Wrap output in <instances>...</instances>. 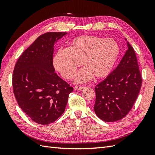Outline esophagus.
<instances>
[{"instance_id": "esophagus-1", "label": "esophagus", "mask_w": 155, "mask_h": 155, "mask_svg": "<svg viewBox=\"0 0 155 155\" xmlns=\"http://www.w3.org/2000/svg\"><path fill=\"white\" fill-rule=\"evenodd\" d=\"M83 87H82V86H78V85H76V86H75L74 87V89L76 91H81L82 89H83Z\"/></svg>"}]
</instances>
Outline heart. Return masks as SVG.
I'll use <instances>...</instances> for the list:
<instances>
[{
    "label": "heart",
    "instance_id": "b5f03b06",
    "mask_svg": "<svg viewBox=\"0 0 155 155\" xmlns=\"http://www.w3.org/2000/svg\"><path fill=\"white\" fill-rule=\"evenodd\" d=\"M120 48L116 41L94 35L76 37L66 50H60L53 58L54 67L64 79H71L81 63L75 82L85 83L92 77L102 79L109 75L118 59Z\"/></svg>",
    "mask_w": 155,
    "mask_h": 155
}]
</instances>
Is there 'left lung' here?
Here are the masks:
<instances>
[{
  "mask_svg": "<svg viewBox=\"0 0 155 155\" xmlns=\"http://www.w3.org/2000/svg\"><path fill=\"white\" fill-rule=\"evenodd\" d=\"M127 45V50L118 67L95 87L94 109L97 117L107 122L120 120L129 113L142 86L137 55L129 42Z\"/></svg>",
  "mask_w": 155,
  "mask_h": 155,
  "instance_id": "1",
  "label": "left lung"
}]
</instances>
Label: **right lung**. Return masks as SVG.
<instances>
[{"label":"right lung","mask_w":155,"mask_h":155,"mask_svg":"<svg viewBox=\"0 0 155 155\" xmlns=\"http://www.w3.org/2000/svg\"><path fill=\"white\" fill-rule=\"evenodd\" d=\"M66 32L40 35L18 58L13 70V93L21 109L35 122L47 125L63 114L73 88L55 73L54 46Z\"/></svg>","instance_id":"right-lung-1"}]
</instances>
